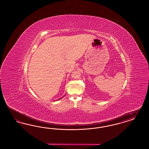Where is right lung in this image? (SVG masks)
Wrapping results in <instances>:
<instances>
[{"label": "right lung", "instance_id": "add662e5", "mask_svg": "<svg viewBox=\"0 0 149 149\" xmlns=\"http://www.w3.org/2000/svg\"><path fill=\"white\" fill-rule=\"evenodd\" d=\"M61 99V98H60V99Z\"/></svg>", "mask_w": 149, "mask_h": 149}]
</instances>
